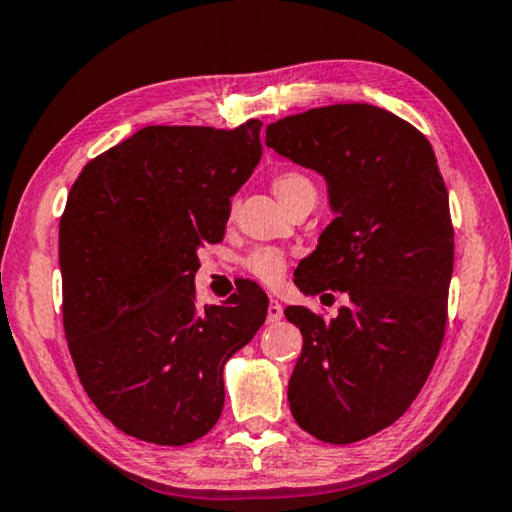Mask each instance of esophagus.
Instances as JSON below:
<instances>
[{
  "instance_id": "34e87169",
  "label": "esophagus",
  "mask_w": 512,
  "mask_h": 512,
  "mask_svg": "<svg viewBox=\"0 0 512 512\" xmlns=\"http://www.w3.org/2000/svg\"><path fill=\"white\" fill-rule=\"evenodd\" d=\"M284 316V309L280 302H277L275 298H271V302H268V314H266V320L268 323H280Z\"/></svg>"
}]
</instances>
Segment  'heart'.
I'll list each match as a JSON object with an SVG mask.
<instances>
[{"label":"heart","mask_w":512,"mask_h":512,"mask_svg":"<svg viewBox=\"0 0 512 512\" xmlns=\"http://www.w3.org/2000/svg\"><path fill=\"white\" fill-rule=\"evenodd\" d=\"M273 194L284 207H289L302 194H316L314 183L298 171H284L273 178ZM246 268L257 280L275 284L287 271V255L277 248H257L246 257Z\"/></svg>","instance_id":"obj_1"}]
</instances>
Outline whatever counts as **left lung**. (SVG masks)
I'll list each match as a JSON object with an SVG mask.
<instances>
[{
  "label": "left lung",
  "instance_id": "left-lung-1",
  "mask_svg": "<svg viewBox=\"0 0 512 512\" xmlns=\"http://www.w3.org/2000/svg\"><path fill=\"white\" fill-rule=\"evenodd\" d=\"M266 146L325 178L332 223L298 268L302 352L289 379L296 422L323 443L350 445L393 424L427 381L443 345L454 271L449 198L427 137L370 103H334L266 126Z\"/></svg>",
  "mask_w": 512,
  "mask_h": 512
}]
</instances>
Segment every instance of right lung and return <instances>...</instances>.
I'll return each instance as SVG.
<instances>
[{"label":"right lung","instance_id":"add662e5","mask_svg":"<svg viewBox=\"0 0 512 512\" xmlns=\"http://www.w3.org/2000/svg\"><path fill=\"white\" fill-rule=\"evenodd\" d=\"M262 121L232 131L146 126L85 164L60 219L63 323L97 409L128 436L187 445L223 411V366L264 325L246 282L196 307L198 248L262 158Z\"/></svg>","mask_w":512,"mask_h":512}]
</instances>
